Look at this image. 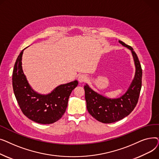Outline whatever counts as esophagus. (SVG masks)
Masks as SVG:
<instances>
[{
	"label": "esophagus",
	"instance_id": "esophagus-1",
	"mask_svg": "<svg viewBox=\"0 0 159 159\" xmlns=\"http://www.w3.org/2000/svg\"><path fill=\"white\" fill-rule=\"evenodd\" d=\"M79 81L80 82H86L88 80V77L85 74H80L79 75Z\"/></svg>",
	"mask_w": 159,
	"mask_h": 159
}]
</instances>
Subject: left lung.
<instances>
[{
    "instance_id": "8db88e82",
    "label": "left lung",
    "mask_w": 159,
    "mask_h": 159,
    "mask_svg": "<svg viewBox=\"0 0 159 159\" xmlns=\"http://www.w3.org/2000/svg\"><path fill=\"white\" fill-rule=\"evenodd\" d=\"M119 42L131 50L136 68L134 79L126 93L118 98L111 99L96 93L88 84L84 87L88 112L98 121L106 124L119 121L131 113L138 102L142 87L143 71L136 53L130 46Z\"/></svg>"
}]
</instances>
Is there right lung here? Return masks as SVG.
I'll return each instance as SVG.
<instances>
[{"instance_id":"1","label":"right lung","mask_w":159,"mask_h":159,"mask_svg":"<svg viewBox=\"0 0 159 159\" xmlns=\"http://www.w3.org/2000/svg\"><path fill=\"white\" fill-rule=\"evenodd\" d=\"M24 49L16 58L13 71V88L16 101L23 114L30 120L43 124L54 123L64 114L68 98L71 91L78 85V81L58 86L46 95L35 92L22 71Z\"/></svg>"}]
</instances>
